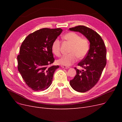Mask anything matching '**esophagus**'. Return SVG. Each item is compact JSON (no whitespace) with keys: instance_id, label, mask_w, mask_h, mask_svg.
I'll use <instances>...</instances> for the list:
<instances>
[{"instance_id":"obj_1","label":"esophagus","mask_w":122,"mask_h":122,"mask_svg":"<svg viewBox=\"0 0 122 122\" xmlns=\"http://www.w3.org/2000/svg\"><path fill=\"white\" fill-rule=\"evenodd\" d=\"M61 67L62 68H65V69H68V68H69V67H68V66H64V65H61Z\"/></svg>"}]
</instances>
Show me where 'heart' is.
Masks as SVG:
<instances>
[{
    "instance_id": "obj_1",
    "label": "heart",
    "mask_w": 122,
    "mask_h": 122,
    "mask_svg": "<svg viewBox=\"0 0 122 122\" xmlns=\"http://www.w3.org/2000/svg\"><path fill=\"white\" fill-rule=\"evenodd\" d=\"M63 38L71 44L68 54L63 55L57 61L61 65L69 66L72 65L78 59L84 58L88 53L90 48V43L86 38L74 32H69L63 36ZM51 50L57 56L61 55V42L58 39L55 40L51 45Z\"/></svg>"
}]
</instances>
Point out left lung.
<instances>
[{
    "label": "left lung",
    "mask_w": 122,
    "mask_h": 122,
    "mask_svg": "<svg viewBox=\"0 0 122 122\" xmlns=\"http://www.w3.org/2000/svg\"><path fill=\"white\" fill-rule=\"evenodd\" d=\"M69 30L80 32L90 42L88 53L78 64L84 70L80 71L75 67L76 74L70 81V86L76 91L86 92L97 84L106 66V46L100 36L92 29L80 25Z\"/></svg>",
    "instance_id": "left-lung-1"
}]
</instances>
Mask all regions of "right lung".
<instances>
[{"instance_id": "obj_1", "label": "right lung", "mask_w": 122, "mask_h": 122, "mask_svg": "<svg viewBox=\"0 0 122 122\" xmlns=\"http://www.w3.org/2000/svg\"><path fill=\"white\" fill-rule=\"evenodd\" d=\"M61 28H43L29 35L23 41L17 56L18 69L27 85L35 91H42L52 83L59 66L54 61L51 45L62 33Z\"/></svg>"}]
</instances>
